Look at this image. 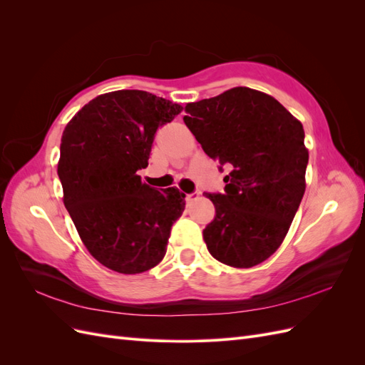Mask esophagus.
<instances>
[{"instance_id":"obj_1","label":"esophagus","mask_w":365,"mask_h":365,"mask_svg":"<svg viewBox=\"0 0 365 365\" xmlns=\"http://www.w3.org/2000/svg\"><path fill=\"white\" fill-rule=\"evenodd\" d=\"M195 197H197V195L196 193H190V195H185V201H187V204H190Z\"/></svg>"}]
</instances>
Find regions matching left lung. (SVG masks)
<instances>
[{
	"mask_svg": "<svg viewBox=\"0 0 365 365\" xmlns=\"http://www.w3.org/2000/svg\"><path fill=\"white\" fill-rule=\"evenodd\" d=\"M185 113L204 152L231 170L224 195L205 193L216 208L202 233L207 248L228 267H256L282 245L306 190L303 125L247 86L187 103Z\"/></svg>",
	"mask_w": 365,
	"mask_h": 365,
	"instance_id": "obj_1",
	"label": "left lung"
}]
</instances>
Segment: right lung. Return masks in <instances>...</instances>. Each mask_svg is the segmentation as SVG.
Listing matches in <instances>:
<instances>
[{
    "label": "right lung",
    "instance_id": "obj_1",
    "mask_svg": "<svg viewBox=\"0 0 365 365\" xmlns=\"http://www.w3.org/2000/svg\"><path fill=\"white\" fill-rule=\"evenodd\" d=\"M182 106L146 91L97 96L65 126L58 175L63 204L83 245L103 267L140 274L163 260L185 207L176 187L141 181L157 129Z\"/></svg>",
    "mask_w": 365,
    "mask_h": 365
}]
</instances>
